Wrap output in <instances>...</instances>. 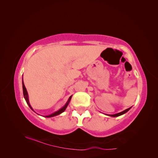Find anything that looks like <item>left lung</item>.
<instances>
[{
  "mask_svg": "<svg viewBox=\"0 0 158 158\" xmlns=\"http://www.w3.org/2000/svg\"><path fill=\"white\" fill-rule=\"evenodd\" d=\"M131 109V107H129V108H128V109H127L126 110H125V111H122V112H121V113H117V114H109V116H111V117H118V116H120V115H121V114H124V113H127L129 109Z\"/></svg>",
  "mask_w": 158,
  "mask_h": 158,
  "instance_id": "left-lung-1",
  "label": "left lung"
}]
</instances>
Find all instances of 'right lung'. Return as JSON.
I'll return each mask as SVG.
<instances>
[{
  "mask_svg": "<svg viewBox=\"0 0 158 158\" xmlns=\"http://www.w3.org/2000/svg\"><path fill=\"white\" fill-rule=\"evenodd\" d=\"M22 87H23V97H24V98H25L26 101V102H27V103L28 106H29V107L31 108V109H32V110H33L32 107H31L30 104V103H29V100H28V95H27V92L26 88L25 85H24V84H23V79H22ZM71 98H72V95H71V96L69 98V101L67 102V103H66L65 104V106H64L63 108H61L60 110H59V111H57L55 112L54 113H52V114H50V115L45 116V117H54V116H56V115H58V114H60L61 113H63V111H65V109H66V108L67 107L68 105H69V102H70V101Z\"/></svg>",
  "mask_w": 158,
  "mask_h": 158,
  "instance_id": "add662e5",
  "label": "right lung"
}]
</instances>
